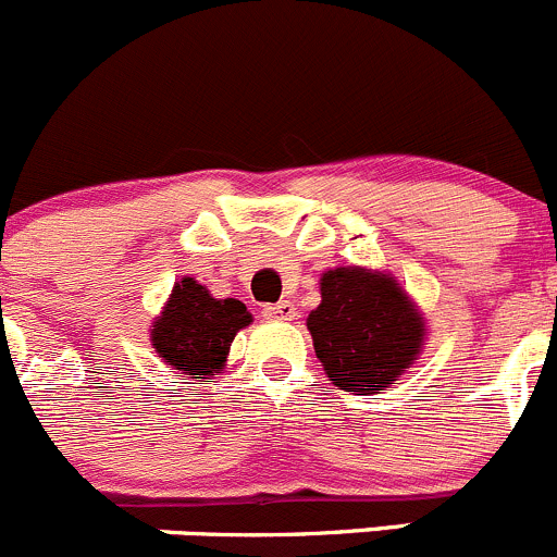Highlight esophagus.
<instances>
[{
  "label": "esophagus",
  "instance_id": "1",
  "mask_svg": "<svg viewBox=\"0 0 557 557\" xmlns=\"http://www.w3.org/2000/svg\"><path fill=\"white\" fill-rule=\"evenodd\" d=\"M262 317L271 319V322H292V319L297 317V311L289 300H281L276 306H268L265 311H262Z\"/></svg>",
  "mask_w": 557,
  "mask_h": 557
}]
</instances>
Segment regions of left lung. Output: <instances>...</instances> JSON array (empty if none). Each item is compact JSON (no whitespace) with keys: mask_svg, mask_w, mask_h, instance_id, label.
Instances as JSON below:
<instances>
[{"mask_svg":"<svg viewBox=\"0 0 557 557\" xmlns=\"http://www.w3.org/2000/svg\"><path fill=\"white\" fill-rule=\"evenodd\" d=\"M322 302L306 327L324 373L338 389L373 395L398 382L422 355L428 319L387 271L344 265L319 278Z\"/></svg>","mask_w":557,"mask_h":557,"instance_id":"8db88e82","label":"left lung"}]
</instances>
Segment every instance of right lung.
I'll return each mask as SVG.
<instances>
[{
  "label": "right lung",
  "instance_id": "obj_1",
  "mask_svg": "<svg viewBox=\"0 0 557 557\" xmlns=\"http://www.w3.org/2000/svg\"><path fill=\"white\" fill-rule=\"evenodd\" d=\"M251 324V313L235 297H213L191 276L175 281L168 302L151 322V346L164 366L202 382L227 366L235 335Z\"/></svg>",
  "mask_w": 557,
  "mask_h": 557
}]
</instances>
